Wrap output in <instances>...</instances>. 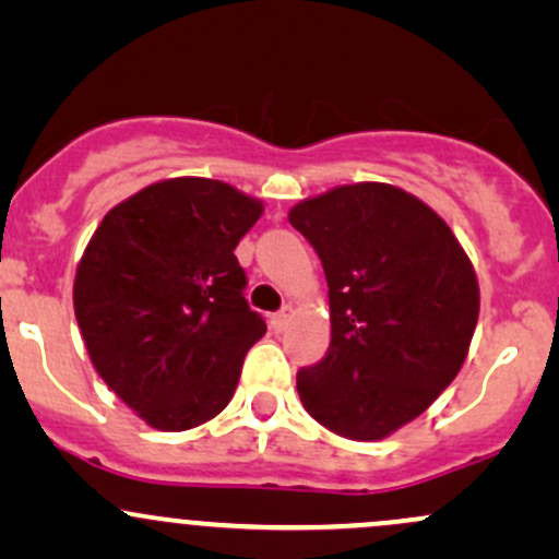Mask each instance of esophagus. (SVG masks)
<instances>
[{"mask_svg":"<svg viewBox=\"0 0 559 559\" xmlns=\"http://www.w3.org/2000/svg\"><path fill=\"white\" fill-rule=\"evenodd\" d=\"M288 318H292V307H284V310H278L275 312V316L271 318V325H273V331H284L286 325H288Z\"/></svg>","mask_w":559,"mask_h":559,"instance_id":"esophagus-1","label":"esophagus"}]
</instances>
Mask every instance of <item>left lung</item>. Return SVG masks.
Here are the masks:
<instances>
[{
  "instance_id": "8db88e82",
  "label": "left lung",
  "mask_w": 559,
  "mask_h": 559,
  "mask_svg": "<svg viewBox=\"0 0 559 559\" xmlns=\"http://www.w3.org/2000/svg\"><path fill=\"white\" fill-rule=\"evenodd\" d=\"M288 223L318 252L331 305L329 352L299 368V400L333 433L383 439L463 368L478 323L471 260L428 204L389 183L338 186Z\"/></svg>"
}]
</instances>
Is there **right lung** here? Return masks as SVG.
Here are the masks:
<instances>
[{
  "label": "right lung",
  "mask_w": 559,
  "mask_h": 559,
  "mask_svg": "<svg viewBox=\"0 0 559 559\" xmlns=\"http://www.w3.org/2000/svg\"><path fill=\"white\" fill-rule=\"evenodd\" d=\"M262 204L210 178H170L112 207L73 286L96 373L152 428L186 431L234 396L265 320L234 249Z\"/></svg>",
  "instance_id": "1"
}]
</instances>
